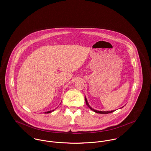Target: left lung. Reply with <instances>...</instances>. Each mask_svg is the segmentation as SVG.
I'll list each match as a JSON object with an SVG mask.
<instances>
[{
    "mask_svg": "<svg viewBox=\"0 0 151 151\" xmlns=\"http://www.w3.org/2000/svg\"><path fill=\"white\" fill-rule=\"evenodd\" d=\"M85 99H86V105H87L89 108H90L92 110H93V111H94L95 113H100V114H108V113H113V112H114V111H115V110H111V111H99V110H95V109H93V108H91V107L89 106V104H88V101H87V100H86V97L85 98ZM122 108H123V107H122Z\"/></svg>",
    "mask_w": 151,
    "mask_h": 151,
    "instance_id": "left-lung-1",
    "label": "left lung"
}]
</instances>
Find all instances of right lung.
Masks as SVG:
<instances>
[{
  "label": "right lung",
  "mask_w": 151,
  "mask_h": 151,
  "mask_svg": "<svg viewBox=\"0 0 151 151\" xmlns=\"http://www.w3.org/2000/svg\"><path fill=\"white\" fill-rule=\"evenodd\" d=\"M54 110H51V111H47V112H45V114H46V113H51V112H52V111H53Z\"/></svg>",
  "instance_id": "add662e5"
}]
</instances>
